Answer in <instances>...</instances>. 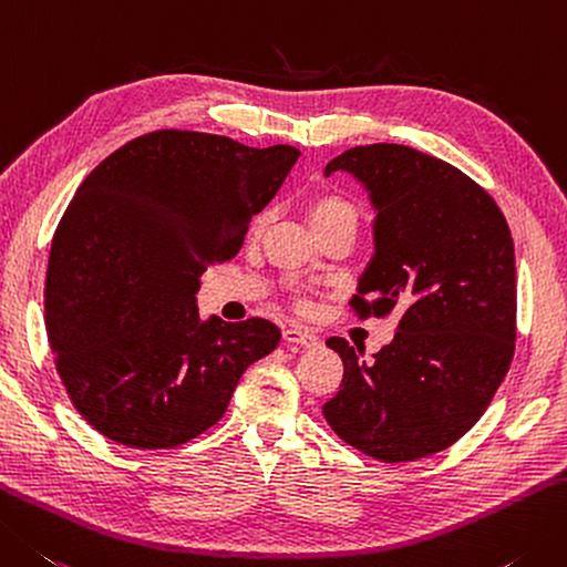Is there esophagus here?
<instances>
[{"mask_svg":"<svg viewBox=\"0 0 567 567\" xmlns=\"http://www.w3.org/2000/svg\"><path fill=\"white\" fill-rule=\"evenodd\" d=\"M282 339L287 343H299V347H317L319 343V337H315L312 331L302 329V327H287L282 331Z\"/></svg>","mask_w":567,"mask_h":567,"instance_id":"obj_1","label":"esophagus"}]
</instances>
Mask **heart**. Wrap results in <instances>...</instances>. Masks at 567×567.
<instances>
[{
    "label": "heart",
    "instance_id": "heart-1",
    "mask_svg": "<svg viewBox=\"0 0 567 567\" xmlns=\"http://www.w3.org/2000/svg\"><path fill=\"white\" fill-rule=\"evenodd\" d=\"M307 214H309V224H312V228L317 233L327 230L331 226H339V224L357 226V220H359L357 206H353L347 196H341L337 192L317 194L312 202H309ZM265 220H268V214H260L258 218H255L252 230H260L265 226Z\"/></svg>",
    "mask_w": 567,
    "mask_h": 567
}]
</instances>
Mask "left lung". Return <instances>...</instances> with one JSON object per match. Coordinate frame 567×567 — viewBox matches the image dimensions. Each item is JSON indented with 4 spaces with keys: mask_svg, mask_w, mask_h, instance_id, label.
<instances>
[{
    "mask_svg": "<svg viewBox=\"0 0 567 567\" xmlns=\"http://www.w3.org/2000/svg\"><path fill=\"white\" fill-rule=\"evenodd\" d=\"M365 186L375 252L351 307L401 315L393 341L361 361L347 339L324 403L337 435L381 462L454 445L492 403L514 359L516 260L502 208L457 166L405 144H365L327 164ZM361 353V351H359Z\"/></svg>",
    "mask_w": 567,
    "mask_h": 567,
    "instance_id": "obj_1",
    "label": "left lung"
}]
</instances>
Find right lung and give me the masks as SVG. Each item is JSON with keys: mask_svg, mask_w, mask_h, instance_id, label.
<instances>
[{"mask_svg": "<svg viewBox=\"0 0 567 567\" xmlns=\"http://www.w3.org/2000/svg\"><path fill=\"white\" fill-rule=\"evenodd\" d=\"M299 150L157 130L85 176L53 233L47 334L100 435L169 450L224 417L243 371L280 343L272 321L202 319L208 265L230 260Z\"/></svg>", "mask_w": 567, "mask_h": 567, "instance_id": "1", "label": "right lung"}]
</instances>
